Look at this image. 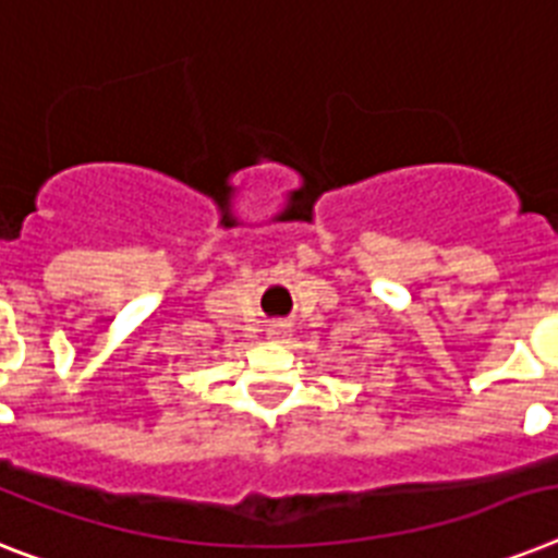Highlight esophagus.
<instances>
[{"label": "esophagus", "instance_id": "esophagus-1", "mask_svg": "<svg viewBox=\"0 0 558 558\" xmlns=\"http://www.w3.org/2000/svg\"><path fill=\"white\" fill-rule=\"evenodd\" d=\"M287 329H289L287 324H271L269 332H271V335H287Z\"/></svg>", "mask_w": 558, "mask_h": 558}]
</instances>
